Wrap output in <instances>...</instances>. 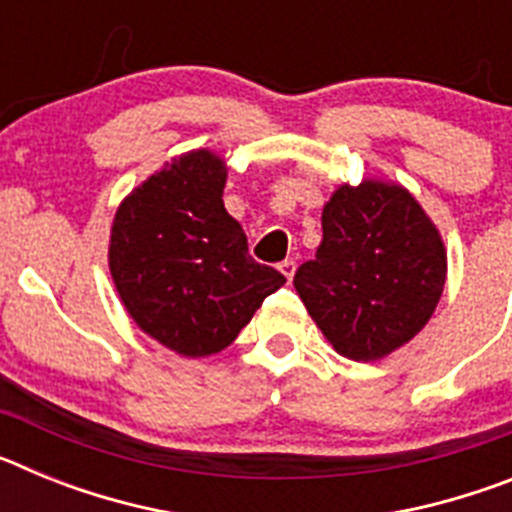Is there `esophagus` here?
I'll return each instance as SVG.
<instances>
[{"label": "esophagus", "instance_id": "obj_1", "mask_svg": "<svg viewBox=\"0 0 512 512\" xmlns=\"http://www.w3.org/2000/svg\"><path fill=\"white\" fill-rule=\"evenodd\" d=\"M279 271L287 277V282H292V277H295V271H297V261L295 259L282 261V264H279Z\"/></svg>", "mask_w": 512, "mask_h": 512}]
</instances>
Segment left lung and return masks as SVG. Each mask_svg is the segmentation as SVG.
I'll use <instances>...</instances> for the list:
<instances>
[{"label":"left lung","instance_id":"obj_1","mask_svg":"<svg viewBox=\"0 0 512 512\" xmlns=\"http://www.w3.org/2000/svg\"><path fill=\"white\" fill-rule=\"evenodd\" d=\"M323 241L295 274V289L328 343L377 361L413 341L446 284L436 223L402 184H341L323 207Z\"/></svg>","mask_w":512,"mask_h":512}]
</instances>
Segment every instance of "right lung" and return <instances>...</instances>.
<instances>
[{
    "mask_svg": "<svg viewBox=\"0 0 512 512\" xmlns=\"http://www.w3.org/2000/svg\"><path fill=\"white\" fill-rule=\"evenodd\" d=\"M225 158L207 148L171 158L120 202L110 230V274L146 336L187 359L238 338L264 297L287 279L248 256L228 215Z\"/></svg>",
    "mask_w": 512,
    "mask_h": 512,
    "instance_id": "add662e5",
    "label": "right lung"
}]
</instances>
